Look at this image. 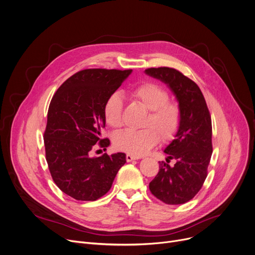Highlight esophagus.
I'll return each instance as SVG.
<instances>
[{
    "label": "esophagus",
    "instance_id": "obj_1",
    "mask_svg": "<svg viewBox=\"0 0 255 255\" xmlns=\"http://www.w3.org/2000/svg\"><path fill=\"white\" fill-rule=\"evenodd\" d=\"M126 159H127V161H128V162H130V161H133V160H137V159H139V157H137V156H133V155H130V154H127Z\"/></svg>",
    "mask_w": 255,
    "mask_h": 255
}]
</instances>
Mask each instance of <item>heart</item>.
Segmentation results:
<instances>
[{
  "label": "heart",
  "mask_w": 255,
  "mask_h": 255,
  "mask_svg": "<svg viewBox=\"0 0 255 255\" xmlns=\"http://www.w3.org/2000/svg\"><path fill=\"white\" fill-rule=\"evenodd\" d=\"M128 96L149 110L142 129H127L113 138L115 147L133 156H142L163 142L173 139L181 126L182 112L179 103L169 100L165 88L154 82H145L131 87ZM124 101L120 93L110 94L103 105V117L110 128L118 129L124 125Z\"/></svg>",
  "instance_id": "heart-1"
}]
</instances>
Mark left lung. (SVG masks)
Returning a JSON list of instances; mask_svg holds the SVG:
<instances>
[{
  "instance_id": "8db88e82",
  "label": "left lung",
  "mask_w": 255,
  "mask_h": 255,
  "mask_svg": "<svg viewBox=\"0 0 255 255\" xmlns=\"http://www.w3.org/2000/svg\"><path fill=\"white\" fill-rule=\"evenodd\" d=\"M146 74L166 83L175 94L182 112L180 128L159 162V172L150 182L154 196L167 205H181L192 200L207 178L213 153L212 120L205 97L188 77L173 68H149ZM174 158L177 163H167Z\"/></svg>"
}]
</instances>
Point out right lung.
<instances>
[{"instance_id":"obj_1","label":"right lung","mask_w":255,"mask_h":255,"mask_svg":"<svg viewBox=\"0 0 255 255\" xmlns=\"http://www.w3.org/2000/svg\"><path fill=\"white\" fill-rule=\"evenodd\" d=\"M131 70L86 69L79 71L56 90L47 111L44 130L45 159L58 187L77 201H96L111 187L126 163V154L90 157L96 144L109 146L101 137L105 128L103 105Z\"/></svg>"}]
</instances>
